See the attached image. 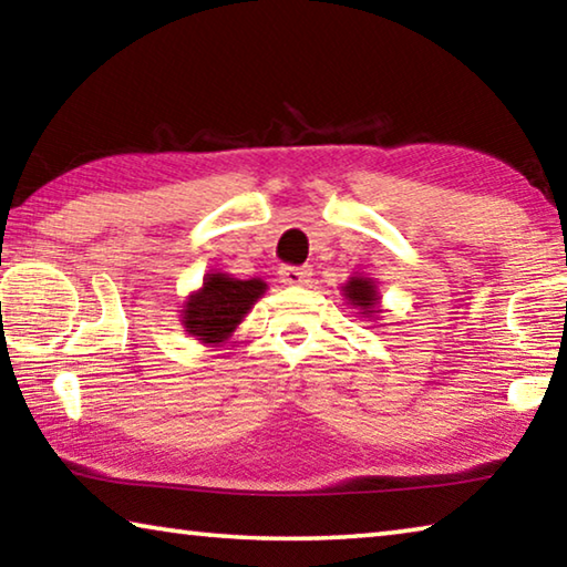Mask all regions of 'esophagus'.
I'll list each match as a JSON object with an SVG mask.
<instances>
[{
    "label": "esophagus",
    "instance_id": "obj_1",
    "mask_svg": "<svg viewBox=\"0 0 567 567\" xmlns=\"http://www.w3.org/2000/svg\"><path fill=\"white\" fill-rule=\"evenodd\" d=\"M312 277L310 267H292V265H285L280 267V280L285 285H307Z\"/></svg>",
    "mask_w": 567,
    "mask_h": 567
}]
</instances>
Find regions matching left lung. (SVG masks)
<instances>
[{
  "mask_svg": "<svg viewBox=\"0 0 567 567\" xmlns=\"http://www.w3.org/2000/svg\"><path fill=\"white\" fill-rule=\"evenodd\" d=\"M344 292V300H348V305L358 307V315H362V318H375L380 310V295H378V287L375 282L370 280V277H362V275H354L348 280V285L342 287Z\"/></svg>",
  "mask_w": 567,
  "mask_h": 567,
  "instance_id": "left-lung-1",
  "label": "left lung"
}]
</instances>
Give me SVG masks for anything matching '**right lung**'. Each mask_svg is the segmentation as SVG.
Masks as SVG:
<instances>
[{
    "label": "right lung",
    "mask_w": 567,
    "mask_h": 567,
    "mask_svg": "<svg viewBox=\"0 0 567 567\" xmlns=\"http://www.w3.org/2000/svg\"><path fill=\"white\" fill-rule=\"evenodd\" d=\"M262 280H237L225 272H209L203 287L192 292L182 310L187 334L205 344L225 342L237 330L252 305L265 295Z\"/></svg>",
    "instance_id": "add662e5"
}]
</instances>
